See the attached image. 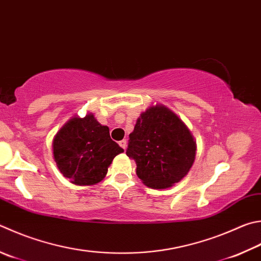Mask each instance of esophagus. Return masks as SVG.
<instances>
[{
  "instance_id": "obj_1",
  "label": "esophagus",
  "mask_w": 261,
  "mask_h": 261,
  "mask_svg": "<svg viewBox=\"0 0 261 261\" xmlns=\"http://www.w3.org/2000/svg\"><path fill=\"white\" fill-rule=\"evenodd\" d=\"M118 145H120L123 149H125V148H126V140H125V139L121 140L120 143H118Z\"/></svg>"
}]
</instances>
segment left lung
I'll return each instance as SVG.
<instances>
[{
  "label": "left lung",
  "instance_id": "obj_1",
  "mask_svg": "<svg viewBox=\"0 0 261 261\" xmlns=\"http://www.w3.org/2000/svg\"><path fill=\"white\" fill-rule=\"evenodd\" d=\"M126 155L137 176L154 189L172 187L187 176L196 156V141L187 125L162 103L140 114L130 134Z\"/></svg>",
  "mask_w": 261,
  "mask_h": 261
}]
</instances>
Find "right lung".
<instances>
[{
	"label": "right lung",
	"mask_w": 261,
	"mask_h": 261,
	"mask_svg": "<svg viewBox=\"0 0 261 261\" xmlns=\"http://www.w3.org/2000/svg\"><path fill=\"white\" fill-rule=\"evenodd\" d=\"M52 149L59 171L77 186L100 182L115 156L124 151L92 113L70 117L56 134Z\"/></svg>",
	"instance_id": "1"
}]
</instances>
